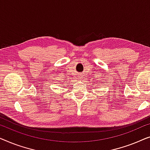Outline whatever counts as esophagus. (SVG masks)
Masks as SVG:
<instances>
[{
  "label": "esophagus",
  "instance_id": "esophagus-1",
  "mask_svg": "<svg viewBox=\"0 0 150 150\" xmlns=\"http://www.w3.org/2000/svg\"><path fill=\"white\" fill-rule=\"evenodd\" d=\"M82 78H83V76H82V75L81 74H79L78 75V76H77V79H79V80H81Z\"/></svg>",
  "mask_w": 150,
  "mask_h": 150
}]
</instances>
